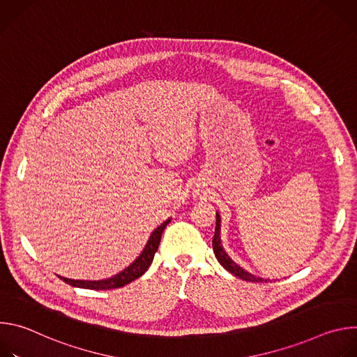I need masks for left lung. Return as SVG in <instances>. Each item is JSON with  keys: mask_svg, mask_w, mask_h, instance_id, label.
<instances>
[{"mask_svg": "<svg viewBox=\"0 0 357 357\" xmlns=\"http://www.w3.org/2000/svg\"><path fill=\"white\" fill-rule=\"evenodd\" d=\"M220 215L216 212V229H215V236H213V251H215V256L218 259V261L233 275L244 280V281H251V282H268V278H261V277H256L254 274L245 271L243 267H240L238 264H236L229 254L225 251L223 244H222V238H220Z\"/></svg>", "mask_w": 357, "mask_h": 357, "instance_id": "left-lung-1", "label": "left lung"}]
</instances>
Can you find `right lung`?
<instances>
[{
  "instance_id": "right-lung-1",
  "label": "right lung",
  "mask_w": 357,
  "mask_h": 357,
  "mask_svg": "<svg viewBox=\"0 0 357 357\" xmlns=\"http://www.w3.org/2000/svg\"><path fill=\"white\" fill-rule=\"evenodd\" d=\"M171 222V218L167 219L162 225H160L154 231L151 233L144 250L141 251L139 256L128 266L126 267L123 271H120L119 274L110 277V278H105V280H97V281H91V280H72V278H65L61 277V280H63L66 284L76 287V288H84V289H113V288H120L124 287L130 282H132L134 280L139 278L151 266L152 260H154L155 252L158 250L160 241H161V236L164 229L167 227V225Z\"/></svg>"
}]
</instances>
